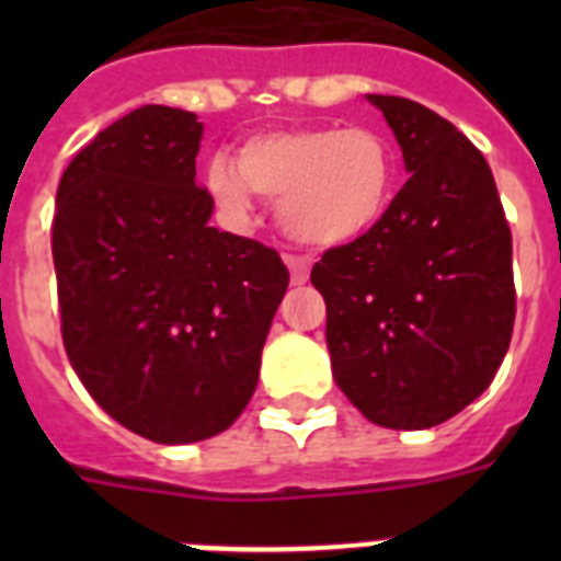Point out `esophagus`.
Returning <instances> with one entry per match:
<instances>
[{"label":"esophagus","mask_w":561,"mask_h":561,"mask_svg":"<svg viewBox=\"0 0 561 561\" xmlns=\"http://www.w3.org/2000/svg\"><path fill=\"white\" fill-rule=\"evenodd\" d=\"M286 264H289V275H291V284L295 286H304L309 280V270L311 264L306 257L300 255H286Z\"/></svg>","instance_id":"obj_1"}]
</instances>
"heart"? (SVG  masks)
Listing matches in <instances>:
<instances>
[{"label":"heart","mask_w":561,"mask_h":561,"mask_svg":"<svg viewBox=\"0 0 561 561\" xmlns=\"http://www.w3.org/2000/svg\"><path fill=\"white\" fill-rule=\"evenodd\" d=\"M238 168L213 160L207 187L232 219L252 213V191L277 202L280 227L309 247L351 244L374 230L393 199L396 157L365 126H309L252 137Z\"/></svg>","instance_id":"b5f03b06"}]
</instances>
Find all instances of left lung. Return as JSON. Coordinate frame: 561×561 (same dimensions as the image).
Listing matches in <instances>:
<instances>
[{"label":"left lung","mask_w":561,"mask_h":561,"mask_svg":"<svg viewBox=\"0 0 561 561\" xmlns=\"http://www.w3.org/2000/svg\"><path fill=\"white\" fill-rule=\"evenodd\" d=\"M410 180L385 219L311 270L340 390L368 421L427 430L472 404L514 331L512 230L483 153L433 108L368 95Z\"/></svg>","instance_id":"1"}]
</instances>
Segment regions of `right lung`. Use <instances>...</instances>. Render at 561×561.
Segmentation results:
<instances>
[{
	"mask_svg": "<svg viewBox=\"0 0 561 561\" xmlns=\"http://www.w3.org/2000/svg\"><path fill=\"white\" fill-rule=\"evenodd\" d=\"M199 140L193 112L134 108L72 157L53 219L69 362L157 444L205 440L244 413L289 286L277 250L207 225Z\"/></svg>",
	"mask_w": 561,
	"mask_h": 561,
	"instance_id": "add662e5",
	"label": "right lung"
}]
</instances>
